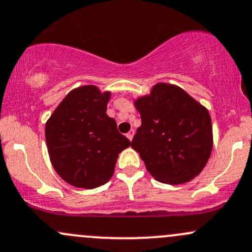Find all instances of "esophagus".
Masks as SVG:
<instances>
[{
    "label": "esophagus",
    "mask_w": 252,
    "mask_h": 252,
    "mask_svg": "<svg viewBox=\"0 0 252 252\" xmlns=\"http://www.w3.org/2000/svg\"><path fill=\"white\" fill-rule=\"evenodd\" d=\"M126 137H128V139L130 140V141H131V140H133V137H134V130H130V131H129V133L126 134Z\"/></svg>",
    "instance_id": "34e87169"
}]
</instances>
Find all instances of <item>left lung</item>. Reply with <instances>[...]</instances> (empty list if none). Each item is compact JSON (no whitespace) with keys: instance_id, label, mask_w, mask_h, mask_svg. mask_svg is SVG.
Masks as SVG:
<instances>
[{"instance_id":"8db88e82","label":"left lung","mask_w":252,"mask_h":252,"mask_svg":"<svg viewBox=\"0 0 252 252\" xmlns=\"http://www.w3.org/2000/svg\"><path fill=\"white\" fill-rule=\"evenodd\" d=\"M141 126L131 147L157 181L189 182L205 166L213 150V126L208 110L184 89L166 83L153 87L135 102Z\"/></svg>"}]
</instances>
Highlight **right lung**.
<instances>
[{
    "label": "right lung",
    "instance_id": "obj_1",
    "mask_svg": "<svg viewBox=\"0 0 252 252\" xmlns=\"http://www.w3.org/2000/svg\"><path fill=\"white\" fill-rule=\"evenodd\" d=\"M110 93L84 86L68 93L46 124V141L55 171L67 184L95 189L112 177L116 160L130 141L106 115Z\"/></svg>",
    "mask_w": 252,
    "mask_h": 252
}]
</instances>
